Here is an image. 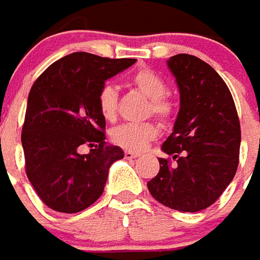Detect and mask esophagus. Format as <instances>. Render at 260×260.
Returning a JSON list of instances; mask_svg holds the SVG:
<instances>
[{"label": "esophagus", "instance_id": "34e87169", "mask_svg": "<svg viewBox=\"0 0 260 260\" xmlns=\"http://www.w3.org/2000/svg\"><path fill=\"white\" fill-rule=\"evenodd\" d=\"M136 157H139V154L135 153V151H129V150H126V151H125V158L126 159H134L136 158Z\"/></svg>", "mask_w": 260, "mask_h": 260}]
</instances>
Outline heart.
Instances as JSON below:
<instances>
[{"mask_svg": "<svg viewBox=\"0 0 260 260\" xmlns=\"http://www.w3.org/2000/svg\"><path fill=\"white\" fill-rule=\"evenodd\" d=\"M132 84L151 101L153 114L162 121L169 120L172 115V105L165 99L168 86L161 77L154 71H136L132 77ZM98 105L102 115L106 120H114L117 115V91L113 85H105L98 95ZM158 135V126L154 122H140V124H121L111 131V140L115 145L126 150H143L150 142Z\"/></svg>", "mask_w": 260, "mask_h": 260, "instance_id": "heart-1", "label": "heart"}]
</instances>
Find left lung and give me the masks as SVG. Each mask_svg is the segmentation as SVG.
Here are the masks:
<instances>
[{
    "mask_svg": "<svg viewBox=\"0 0 260 260\" xmlns=\"http://www.w3.org/2000/svg\"><path fill=\"white\" fill-rule=\"evenodd\" d=\"M167 66L178 85L180 107L172 134L161 146L171 159L158 158V174L147 187L168 208L199 212L220 197L236 175L240 121L228 85L208 63L179 53Z\"/></svg>",
    "mask_w": 260,
    "mask_h": 260,
    "instance_id": "obj_1",
    "label": "left lung"
}]
</instances>
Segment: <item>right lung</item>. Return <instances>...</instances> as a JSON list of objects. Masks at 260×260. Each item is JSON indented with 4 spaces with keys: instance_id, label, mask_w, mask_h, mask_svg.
<instances>
[{
    "instance_id": "1",
    "label": "right lung",
    "mask_w": 260,
    "mask_h": 260,
    "mask_svg": "<svg viewBox=\"0 0 260 260\" xmlns=\"http://www.w3.org/2000/svg\"><path fill=\"white\" fill-rule=\"evenodd\" d=\"M135 61L74 52L52 63L31 86L22 132L26 174L53 211L88 208L103 193L111 164L124 158L121 147L105 142L98 95ZM85 144L95 147L82 155Z\"/></svg>"
}]
</instances>
